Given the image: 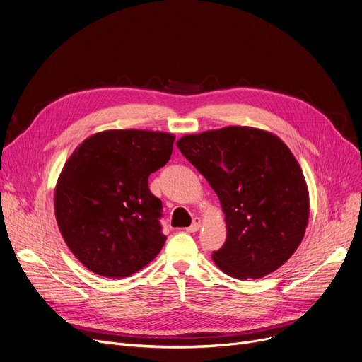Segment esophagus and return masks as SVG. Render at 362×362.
Masks as SVG:
<instances>
[{
    "mask_svg": "<svg viewBox=\"0 0 362 362\" xmlns=\"http://www.w3.org/2000/svg\"><path fill=\"white\" fill-rule=\"evenodd\" d=\"M199 227H201V218L199 217H195L194 218V221H192V224L187 227V232H191V233H195V232H198L199 230Z\"/></svg>",
    "mask_w": 362,
    "mask_h": 362,
    "instance_id": "esophagus-1",
    "label": "esophagus"
}]
</instances>
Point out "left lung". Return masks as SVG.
<instances>
[{
    "instance_id": "8db88e82",
    "label": "left lung",
    "mask_w": 362,
    "mask_h": 362,
    "mask_svg": "<svg viewBox=\"0 0 362 362\" xmlns=\"http://www.w3.org/2000/svg\"><path fill=\"white\" fill-rule=\"evenodd\" d=\"M186 160L217 194L227 238L213 252L235 279H261L286 262L308 224L310 198L302 170L270 132L229 126L177 141Z\"/></svg>"
}]
</instances>
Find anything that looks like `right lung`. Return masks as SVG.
Segmentation results:
<instances>
[{
  "mask_svg": "<svg viewBox=\"0 0 362 362\" xmlns=\"http://www.w3.org/2000/svg\"><path fill=\"white\" fill-rule=\"evenodd\" d=\"M175 136L149 130H105L70 156L55 186L54 210L70 251L110 279L129 277L154 259L165 242L163 204L148 177L164 167Z\"/></svg>",
  "mask_w": 362,
  "mask_h": 362,
  "instance_id": "1",
  "label": "right lung"
}]
</instances>
